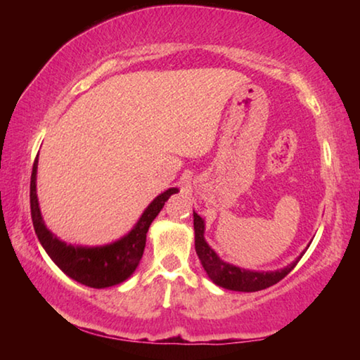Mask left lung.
Here are the masks:
<instances>
[{"label":"left lung","mask_w":360,"mask_h":360,"mask_svg":"<svg viewBox=\"0 0 360 360\" xmlns=\"http://www.w3.org/2000/svg\"><path fill=\"white\" fill-rule=\"evenodd\" d=\"M193 230H195V251L202 265L205 268L206 275L214 284L221 285L229 290L238 292H257L262 289L270 288V285L281 281L284 276L294 270L300 257L295 259L290 265L275 271H252L245 270V268L235 266L224 262L219 255L212 251L211 246L205 240V221L193 211Z\"/></svg>","instance_id":"obj_1"}]
</instances>
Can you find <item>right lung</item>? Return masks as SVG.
<instances>
[{
  "instance_id": "right-lung-1",
  "label": "right lung",
  "mask_w": 360,
  "mask_h": 360,
  "mask_svg": "<svg viewBox=\"0 0 360 360\" xmlns=\"http://www.w3.org/2000/svg\"><path fill=\"white\" fill-rule=\"evenodd\" d=\"M36 173H38V157L34 158L32 181H30V206H32L33 227L39 243L65 275L95 289L111 288V285L124 283L133 275L143 257L146 233L152 221L162 211L167 200L173 193L179 192L176 187H172L155 197L154 202L144 210L135 227L111 245L92 248L75 246L58 240L42 221L38 195H36Z\"/></svg>"
}]
</instances>
